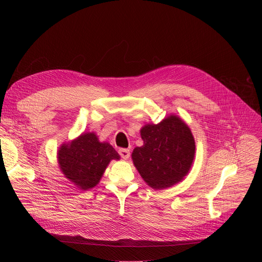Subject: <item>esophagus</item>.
<instances>
[{"instance_id": "1", "label": "esophagus", "mask_w": 262, "mask_h": 262, "mask_svg": "<svg viewBox=\"0 0 262 262\" xmlns=\"http://www.w3.org/2000/svg\"><path fill=\"white\" fill-rule=\"evenodd\" d=\"M119 154L123 158V160H128L130 157V150L126 149V148H120L119 149Z\"/></svg>"}]
</instances>
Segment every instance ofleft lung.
<instances>
[{
	"instance_id": "left-lung-1",
	"label": "left lung",
	"mask_w": 262,
	"mask_h": 262,
	"mask_svg": "<svg viewBox=\"0 0 262 262\" xmlns=\"http://www.w3.org/2000/svg\"><path fill=\"white\" fill-rule=\"evenodd\" d=\"M143 145L132 152L141 177L155 190L172 187L184 180L193 164L195 142L188 124L177 115L142 126Z\"/></svg>"
}]
</instances>
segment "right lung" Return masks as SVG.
<instances>
[{
	"label": "right lung",
	"instance_id": "add662e5",
	"mask_svg": "<svg viewBox=\"0 0 262 262\" xmlns=\"http://www.w3.org/2000/svg\"><path fill=\"white\" fill-rule=\"evenodd\" d=\"M57 157L64 177L84 191L99 184L110 162L120 160L117 150L108 142H100L94 132L62 143Z\"/></svg>",
	"mask_w": 262,
	"mask_h": 262
}]
</instances>
